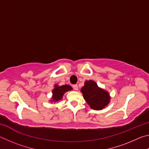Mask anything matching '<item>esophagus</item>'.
<instances>
[{
  "label": "esophagus",
  "instance_id": "34e87169",
  "mask_svg": "<svg viewBox=\"0 0 149 149\" xmlns=\"http://www.w3.org/2000/svg\"><path fill=\"white\" fill-rule=\"evenodd\" d=\"M72 87H73V89H74V90H79V88H78V86L77 84L73 85Z\"/></svg>",
  "mask_w": 149,
  "mask_h": 149
}]
</instances>
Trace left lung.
<instances>
[{"label": "left lung", "mask_w": 149, "mask_h": 149, "mask_svg": "<svg viewBox=\"0 0 149 149\" xmlns=\"http://www.w3.org/2000/svg\"><path fill=\"white\" fill-rule=\"evenodd\" d=\"M81 92L85 101L94 110H102L110 102L108 92L99 88L93 80H87L82 88Z\"/></svg>", "instance_id": "8db88e82"}]
</instances>
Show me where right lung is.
<instances>
[{"label":"right lung","instance_id":"1","mask_svg":"<svg viewBox=\"0 0 149 149\" xmlns=\"http://www.w3.org/2000/svg\"><path fill=\"white\" fill-rule=\"evenodd\" d=\"M72 90V87L70 86L69 85L66 84L59 86L57 84H56L54 86V89L52 90V94H53V95H52V101L57 102V101L61 100L65 93Z\"/></svg>","mask_w":149,"mask_h":149}]
</instances>
